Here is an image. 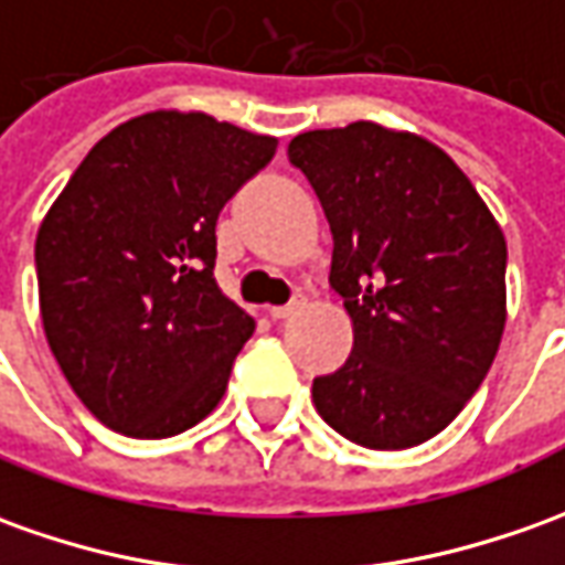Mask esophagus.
Instances as JSON below:
<instances>
[{
	"label": "esophagus",
	"instance_id": "obj_1",
	"mask_svg": "<svg viewBox=\"0 0 565 565\" xmlns=\"http://www.w3.org/2000/svg\"><path fill=\"white\" fill-rule=\"evenodd\" d=\"M305 305H307L305 298H291L289 305L270 307V317H274V320H289V317H295V313H298Z\"/></svg>",
	"mask_w": 565,
	"mask_h": 565
}]
</instances>
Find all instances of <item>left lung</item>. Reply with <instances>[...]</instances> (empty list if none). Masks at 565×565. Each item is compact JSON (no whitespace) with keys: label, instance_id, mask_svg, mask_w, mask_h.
<instances>
[{"label":"left lung","instance_id":"obj_1","mask_svg":"<svg viewBox=\"0 0 565 565\" xmlns=\"http://www.w3.org/2000/svg\"><path fill=\"white\" fill-rule=\"evenodd\" d=\"M332 227V289L353 350L313 381L322 422L365 449H412L455 422L495 360L508 243L455 159L381 122L291 138Z\"/></svg>","mask_w":565,"mask_h":565}]
</instances>
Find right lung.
I'll return each mask as SVG.
<instances>
[{
    "label": "right lung",
    "mask_w": 565,
    "mask_h": 565,
    "mask_svg": "<svg viewBox=\"0 0 565 565\" xmlns=\"http://www.w3.org/2000/svg\"><path fill=\"white\" fill-rule=\"evenodd\" d=\"M276 138L200 110H150L88 150L36 233L45 341L116 434L174 437L227 391L255 320L215 279L224 202Z\"/></svg>",
    "instance_id": "right-lung-1"
}]
</instances>
